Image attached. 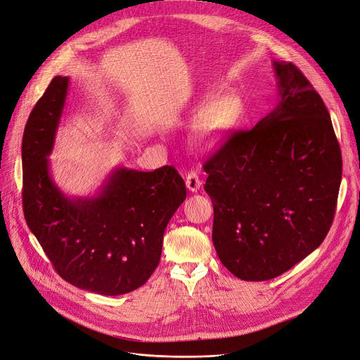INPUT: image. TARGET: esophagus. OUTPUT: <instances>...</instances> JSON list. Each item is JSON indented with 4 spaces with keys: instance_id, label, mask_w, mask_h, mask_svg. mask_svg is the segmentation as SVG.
<instances>
[{
    "instance_id": "1",
    "label": "esophagus",
    "mask_w": 360,
    "mask_h": 360,
    "mask_svg": "<svg viewBox=\"0 0 360 360\" xmlns=\"http://www.w3.org/2000/svg\"><path fill=\"white\" fill-rule=\"evenodd\" d=\"M185 184H186V188H188L191 192H197V191L201 188V185H202L201 179L198 178V175L195 174V172H189V174L186 175Z\"/></svg>"
}]
</instances>
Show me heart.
I'll return each instance as SVG.
<instances>
[{
  "mask_svg": "<svg viewBox=\"0 0 360 360\" xmlns=\"http://www.w3.org/2000/svg\"><path fill=\"white\" fill-rule=\"evenodd\" d=\"M247 105L238 93L221 97L207 94L191 110V120L198 122V139L202 148H217L241 124Z\"/></svg>",
  "mask_w": 360,
  "mask_h": 360,
  "instance_id": "1",
  "label": "heart"
}]
</instances>
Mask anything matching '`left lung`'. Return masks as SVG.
Returning a JSON list of instances; mask_svg holds the SVG:
<instances>
[{
  "instance_id": "8db88e82",
  "label": "left lung",
  "mask_w": 360,
  "mask_h": 360,
  "mask_svg": "<svg viewBox=\"0 0 360 360\" xmlns=\"http://www.w3.org/2000/svg\"><path fill=\"white\" fill-rule=\"evenodd\" d=\"M278 103L204 163L221 263L245 281L274 278L328 236L342 153L320 94L291 63L273 61Z\"/></svg>"
}]
</instances>
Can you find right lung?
<instances>
[{
  "label": "right lung",
  "instance_id": "obj_1",
  "mask_svg": "<svg viewBox=\"0 0 360 360\" xmlns=\"http://www.w3.org/2000/svg\"><path fill=\"white\" fill-rule=\"evenodd\" d=\"M68 89L69 77L56 76L27 120L24 217L61 278L119 296L143 285L158 267L163 233L186 188L174 167L152 172L119 167L93 197H68L51 178L49 159Z\"/></svg>",
  "mask_w": 360,
  "mask_h": 360
}]
</instances>
